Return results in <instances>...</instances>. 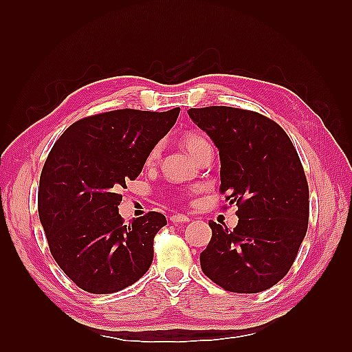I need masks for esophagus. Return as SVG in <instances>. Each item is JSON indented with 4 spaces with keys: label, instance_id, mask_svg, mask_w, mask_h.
Listing matches in <instances>:
<instances>
[{
    "label": "esophagus",
    "instance_id": "1",
    "mask_svg": "<svg viewBox=\"0 0 352 352\" xmlns=\"http://www.w3.org/2000/svg\"><path fill=\"white\" fill-rule=\"evenodd\" d=\"M190 221V218L189 216H186V214H174V216H170V222L172 223H184V222H189Z\"/></svg>",
    "mask_w": 352,
    "mask_h": 352
}]
</instances>
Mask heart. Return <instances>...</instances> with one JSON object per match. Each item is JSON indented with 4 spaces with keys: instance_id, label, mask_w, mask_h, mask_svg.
Here are the masks:
<instances>
[{
    "instance_id": "obj_1",
    "label": "heart",
    "mask_w": 352,
    "mask_h": 352,
    "mask_svg": "<svg viewBox=\"0 0 352 352\" xmlns=\"http://www.w3.org/2000/svg\"><path fill=\"white\" fill-rule=\"evenodd\" d=\"M206 144H208V142L201 136V134H198V133H188L184 136V146L188 148V151L192 154V155H195V153L198 151V149L201 148V146H204ZM157 154H159V146H155L151 153H149V155H148V162H153L155 157H157Z\"/></svg>"
}]
</instances>
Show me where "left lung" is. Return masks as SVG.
Segmentation results:
<instances>
[{
	"label": "left lung",
	"instance_id": "8db88e82",
	"mask_svg": "<svg viewBox=\"0 0 352 352\" xmlns=\"http://www.w3.org/2000/svg\"><path fill=\"white\" fill-rule=\"evenodd\" d=\"M188 113L219 149L221 192L239 216L233 230L208 222L201 269L228 292H263L289 272L307 233L309 184L300 157L286 131L256 111L212 106Z\"/></svg>",
	"mask_w": 352,
	"mask_h": 352
}]
</instances>
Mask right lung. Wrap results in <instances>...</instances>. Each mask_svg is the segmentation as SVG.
Listing matches in <instances>:
<instances>
[{
	"mask_svg": "<svg viewBox=\"0 0 352 352\" xmlns=\"http://www.w3.org/2000/svg\"><path fill=\"white\" fill-rule=\"evenodd\" d=\"M178 113L180 107L122 109L83 118L50 151L39 182V218L52 257L80 289L113 294L151 266L154 236L166 218L149 212L124 223L119 190L139 177Z\"/></svg>",
	"mask_w": 352,
	"mask_h": 352,
	"instance_id": "1",
	"label": "right lung"
}]
</instances>
